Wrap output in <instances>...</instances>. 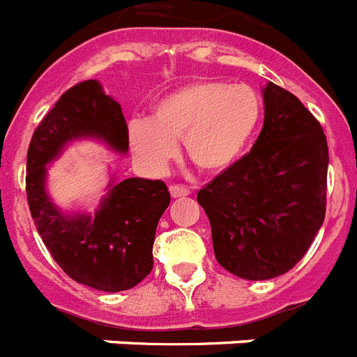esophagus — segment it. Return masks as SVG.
Masks as SVG:
<instances>
[{
  "instance_id": "obj_1",
  "label": "esophagus",
  "mask_w": 357,
  "mask_h": 357,
  "mask_svg": "<svg viewBox=\"0 0 357 357\" xmlns=\"http://www.w3.org/2000/svg\"><path fill=\"white\" fill-rule=\"evenodd\" d=\"M169 193H172V197H173V199H178V197H185V195H190L191 191H190V188H185V185L173 184V185H169Z\"/></svg>"
}]
</instances>
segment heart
<instances>
[{"label": "heart", "instance_id": "heart-1", "mask_svg": "<svg viewBox=\"0 0 357 357\" xmlns=\"http://www.w3.org/2000/svg\"><path fill=\"white\" fill-rule=\"evenodd\" d=\"M261 119V98L248 85L191 82L167 93L151 120L129 123V146L144 166L158 172L181 140L188 160L204 173H222L248 146Z\"/></svg>", "mask_w": 357, "mask_h": 357}]
</instances>
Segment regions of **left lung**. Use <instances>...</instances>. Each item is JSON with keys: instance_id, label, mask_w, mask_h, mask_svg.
<instances>
[{"instance_id": "1", "label": "left lung", "mask_w": 357, "mask_h": 357, "mask_svg": "<svg viewBox=\"0 0 357 357\" xmlns=\"http://www.w3.org/2000/svg\"><path fill=\"white\" fill-rule=\"evenodd\" d=\"M252 151L197 193L215 259L237 278L287 273L310 248L326 211L328 146L321 123L290 91L268 82Z\"/></svg>"}]
</instances>
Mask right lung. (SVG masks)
I'll use <instances>...</instances> for the list:
<instances>
[{"mask_svg": "<svg viewBox=\"0 0 357 357\" xmlns=\"http://www.w3.org/2000/svg\"><path fill=\"white\" fill-rule=\"evenodd\" d=\"M104 140L128 153L129 132L122 107L85 79L61 94L36 128L26 153V200L41 241L60 268L85 287L122 291L137 287L153 270V243L169 191L162 181H111L100 208L66 213L47 195V164L78 138Z\"/></svg>", "mask_w": 357, "mask_h": 357, "instance_id": "right-lung-1", "label": "right lung"}]
</instances>
